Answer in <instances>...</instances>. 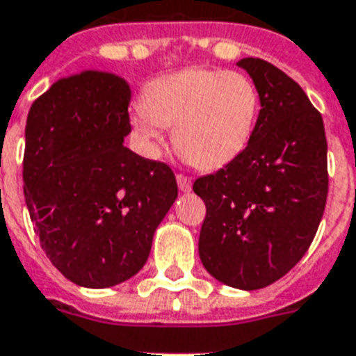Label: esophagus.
Wrapping results in <instances>:
<instances>
[{"label":"esophagus","mask_w":356,"mask_h":356,"mask_svg":"<svg viewBox=\"0 0 356 356\" xmlns=\"http://www.w3.org/2000/svg\"><path fill=\"white\" fill-rule=\"evenodd\" d=\"M176 181H178V187H180L181 193H189L191 191V180L184 175L176 176Z\"/></svg>","instance_id":"34e87169"}]
</instances>
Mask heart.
Segmentation results:
<instances>
[{"label":"heart","instance_id":"1","mask_svg":"<svg viewBox=\"0 0 356 356\" xmlns=\"http://www.w3.org/2000/svg\"><path fill=\"white\" fill-rule=\"evenodd\" d=\"M131 117V137L148 156H158L161 128H172V145L200 170L227 167L254 135L260 92L234 70L184 68L152 79Z\"/></svg>","mask_w":356,"mask_h":356}]
</instances>
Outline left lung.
Segmentation results:
<instances>
[{
  "mask_svg": "<svg viewBox=\"0 0 356 356\" xmlns=\"http://www.w3.org/2000/svg\"><path fill=\"white\" fill-rule=\"evenodd\" d=\"M260 92L252 140L241 156L193 184L206 204L198 254L206 271L238 290L282 278L312 243L329 175L323 118L277 66L238 63Z\"/></svg>",
  "mask_w": 356,
  "mask_h": 356,
  "instance_id": "1",
  "label": "left lung"
}]
</instances>
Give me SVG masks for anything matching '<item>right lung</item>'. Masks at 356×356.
<instances>
[{"label": "right lung", "instance_id": "obj_1", "mask_svg": "<svg viewBox=\"0 0 356 356\" xmlns=\"http://www.w3.org/2000/svg\"><path fill=\"white\" fill-rule=\"evenodd\" d=\"M129 85L85 70L49 87L29 109L24 195L49 261L83 288L140 271L178 197L175 172L124 147Z\"/></svg>", "mask_w": 356, "mask_h": 356}]
</instances>
